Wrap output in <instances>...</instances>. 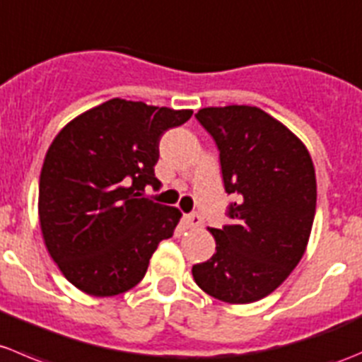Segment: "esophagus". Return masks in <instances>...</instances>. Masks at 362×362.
Wrapping results in <instances>:
<instances>
[{
    "label": "esophagus",
    "mask_w": 362,
    "mask_h": 362,
    "mask_svg": "<svg viewBox=\"0 0 362 362\" xmlns=\"http://www.w3.org/2000/svg\"><path fill=\"white\" fill-rule=\"evenodd\" d=\"M182 221H185L186 228H199L202 227V218L199 216V214H188V216L182 218Z\"/></svg>",
    "instance_id": "esophagus-1"
}]
</instances>
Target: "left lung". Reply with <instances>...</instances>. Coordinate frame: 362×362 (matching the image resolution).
Instances as JSON below:
<instances>
[{"instance_id": "obj_1", "label": "left lung", "mask_w": 362, "mask_h": 362, "mask_svg": "<svg viewBox=\"0 0 362 362\" xmlns=\"http://www.w3.org/2000/svg\"><path fill=\"white\" fill-rule=\"evenodd\" d=\"M197 119L220 149L232 221L207 228L216 252L192 274L206 294L228 304L266 298L306 252L317 206L310 151L281 121L259 107H206Z\"/></svg>"}]
</instances>
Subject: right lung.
I'll return each mask as SVG.
<instances>
[{
  "instance_id": "obj_1",
  "label": "right lung",
  "mask_w": 362,
  "mask_h": 362,
  "mask_svg": "<svg viewBox=\"0 0 362 362\" xmlns=\"http://www.w3.org/2000/svg\"><path fill=\"white\" fill-rule=\"evenodd\" d=\"M189 109L112 98L64 124L49 146L38 218L49 255L84 294L112 298L144 278L160 241L180 223L177 207L142 199L158 188V141Z\"/></svg>"
}]
</instances>
